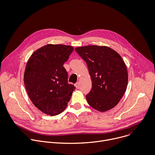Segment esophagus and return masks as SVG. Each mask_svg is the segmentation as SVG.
Returning a JSON list of instances; mask_svg holds the SVG:
<instances>
[{
  "label": "esophagus",
  "mask_w": 155,
  "mask_h": 155,
  "mask_svg": "<svg viewBox=\"0 0 155 155\" xmlns=\"http://www.w3.org/2000/svg\"><path fill=\"white\" fill-rule=\"evenodd\" d=\"M75 86L76 87V88H77V89H78V88H79V86H80V84H79V83H78V82L76 83L75 84Z\"/></svg>",
  "instance_id": "esophagus-1"
}]
</instances>
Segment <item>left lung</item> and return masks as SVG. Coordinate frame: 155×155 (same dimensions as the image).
Instances as JSON below:
<instances>
[{"label":"left lung","mask_w":155,"mask_h":155,"mask_svg":"<svg viewBox=\"0 0 155 155\" xmlns=\"http://www.w3.org/2000/svg\"><path fill=\"white\" fill-rule=\"evenodd\" d=\"M87 64L92 89L86 95L88 104L100 112L116 106L128 83L127 68L122 57L107 46L89 45L75 49Z\"/></svg>","instance_id":"obj_1"}]
</instances>
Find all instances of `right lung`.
Instances as JSON below:
<instances>
[{"mask_svg":"<svg viewBox=\"0 0 155 155\" xmlns=\"http://www.w3.org/2000/svg\"><path fill=\"white\" fill-rule=\"evenodd\" d=\"M73 50L71 46L48 44L35 51L26 63L25 88L34 105L45 114L61 113L75 89L68 83L63 67Z\"/></svg>","mask_w":155,"mask_h":155,"instance_id":"obj_1","label":"right lung"}]
</instances>
